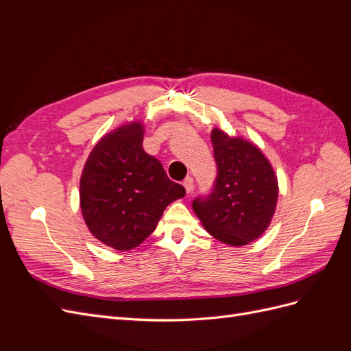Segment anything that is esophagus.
<instances>
[{
    "label": "esophagus",
    "mask_w": 351,
    "mask_h": 351,
    "mask_svg": "<svg viewBox=\"0 0 351 351\" xmlns=\"http://www.w3.org/2000/svg\"><path fill=\"white\" fill-rule=\"evenodd\" d=\"M183 186H184L187 193L192 192V190H193V178L192 177H186L184 182H183Z\"/></svg>",
    "instance_id": "esophagus-1"
}]
</instances>
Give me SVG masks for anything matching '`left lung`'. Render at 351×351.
<instances>
[{
    "label": "left lung",
    "mask_w": 351,
    "mask_h": 351,
    "mask_svg": "<svg viewBox=\"0 0 351 351\" xmlns=\"http://www.w3.org/2000/svg\"><path fill=\"white\" fill-rule=\"evenodd\" d=\"M218 168L214 187L193 200V210L210 236L230 246H244L268 228L278 199L269 161L253 143L210 133Z\"/></svg>",
    "instance_id": "obj_1"
}]
</instances>
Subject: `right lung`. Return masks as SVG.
Listing matches in <instances>:
<instances>
[{"instance_id":"obj_1","label":"right lung","mask_w":351,"mask_h":351,"mask_svg":"<svg viewBox=\"0 0 351 351\" xmlns=\"http://www.w3.org/2000/svg\"><path fill=\"white\" fill-rule=\"evenodd\" d=\"M141 123L125 124L93 147L80 178V208L92 234L117 250L149 237L171 202L186 189L142 147Z\"/></svg>"}]
</instances>
